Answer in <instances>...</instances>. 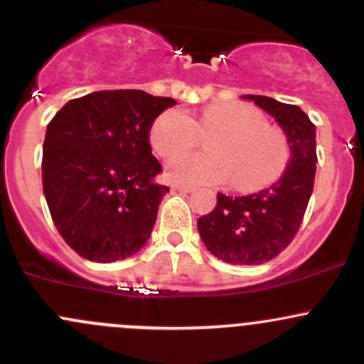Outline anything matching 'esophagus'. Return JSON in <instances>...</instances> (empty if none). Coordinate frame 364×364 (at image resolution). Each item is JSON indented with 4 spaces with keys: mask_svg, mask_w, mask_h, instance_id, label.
Instances as JSON below:
<instances>
[{
    "mask_svg": "<svg viewBox=\"0 0 364 364\" xmlns=\"http://www.w3.org/2000/svg\"><path fill=\"white\" fill-rule=\"evenodd\" d=\"M172 190H176V192H181V193H192L193 188L188 185H179V183H172Z\"/></svg>",
    "mask_w": 364,
    "mask_h": 364,
    "instance_id": "obj_1",
    "label": "esophagus"
}]
</instances>
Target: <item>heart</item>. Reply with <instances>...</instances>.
<instances>
[{"mask_svg": "<svg viewBox=\"0 0 364 364\" xmlns=\"http://www.w3.org/2000/svg\"><path fill=\"white\" fill-rule=\"evenodd\" d=\"M216 129L206 139L209 154H179L195 144L198 132ZM149 144L160 156H171L165 174L188 186L227 185L240 192H257L273 185L287 168L289 146L282 132L250 104L225 102L190 117L181 109H167L149 128Z\"/></svg>", "mask_w": 364, "mask_h": 364, "instance_id": "heart-1", "label": "heart"}]
</instances>
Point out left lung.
<instances>
[{
    "instance_id": "8db88e82",
    "label": "left lung",
    "mask_w": 364,
    "mask_h": 364,
    "mask_svg": "<svg viewBox=\"0 0 364 364\" xmlns=\"http://www.w3.org/2000/svg\"><path fill=\"white\" fill-rule=\"evenodd\" d=\"M269 112L287 135L292 159L271 188L247 197L218 193L211 213L197 222L205 248L223 262L255 266L274 259L291 245L314 192L315 124L297 105L248 95Z\"/></svg>"
}]
</instances>
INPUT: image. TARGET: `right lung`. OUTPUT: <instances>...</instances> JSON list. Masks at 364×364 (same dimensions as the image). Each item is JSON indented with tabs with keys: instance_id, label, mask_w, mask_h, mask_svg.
<instances>
[{
	"instance_id": "right-lung-1",
	"label": "right lung",
	"mask_w": 364,
	"mask_h": 364,
	"mask_svg": "<svg viewBox=\"0 0 364 364\" xmlns=\"http://www.w3.org/2000/svg\"><path fill=\"white\" fill-rule=\"evenodd\" d=\"M174 98L141 90L95 91L65 104L47 124L42 183L67 245L93 262L141 250L168 186L151 155L149 128Z\"/></svg>"
}]
</instances>
